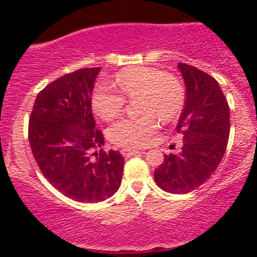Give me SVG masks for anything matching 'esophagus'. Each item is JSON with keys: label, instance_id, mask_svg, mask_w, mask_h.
<instances>
[{"label": "esophagus", "instance_id": "esophagus-1", "mask_svg": "<svg viewBox=\"0 0 257 257\" xmlns=\"http://www.w3.org/2000/svg\"><path fill=\"white\" fill-rule=\"evenodd\" d=\"M139 153H143V152H142V150H138V149H129V148L121 149V154H123V157H132V155L139 154Z\"/></svg>", "mask_w": 257, "mask_h": 257}]
</instances>
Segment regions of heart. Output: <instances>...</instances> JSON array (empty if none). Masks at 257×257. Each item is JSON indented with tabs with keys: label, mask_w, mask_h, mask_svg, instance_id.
<instances>
[{
	"label": "heart",
	"mask_w": 257,
	"mask_h": 257,
	"mask_svg": "<svg viewBox=\"0 0 257 257\" xmlns=\"http://www.w3.org/2000/svg\"><path fill=\"white\" fill-rule=\"evenodd\" d=\"M115 84L98 82L93 89L92 105L100 118L109 120L121 113L126 98L139 95L138 107L142 116L124 118L108 129L110 142L119 147L138 148L149 143L159 121L177 118L185 100L183 84L177 77L154 67H133L119 72Z\"/></svg>",
	"instance_id": "b5f03b06"
}]
</instances>
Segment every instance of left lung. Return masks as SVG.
<instances>
[{
    "label": "left lung",
    "mask_w": 257,
    "mask_h": 257,
    "mask_svg": "<svg viewBox=\"0 0 257 257\" xmlns=\"http://www.w3.org/2000/svg\"><path fill=\"white\" fill-rule=\"evenodd\" d=\"M186 85L185 105L177 132L183 134L179 154H165L154 172L157 185L185 194L209 180L219 167L230 133V109L217 80L188 63H178Z\"/></svg>",
    "instance_id": "1"
}]
</instances>
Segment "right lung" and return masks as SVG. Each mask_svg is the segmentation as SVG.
Wrapping results in <instances>:
<instances>
[{"label": "right lung", "mask_w": 257, "mask_h": 257, "mask_svg": "<svg viewBox=\"0 0 257 257\" xmlns=\"http://www.w3.org/2000/svg\"><path fill=\"white\" fill-rule=\"evenodd\" d=\"M99 71L82 68L46 85L28 123L31 150L43 177L79 203L110 198L123 175L124 158L116 150L102 149L104 137L92 114V90Z\"/></svg>", "instance_id": "obj_1"}]
</instances>
